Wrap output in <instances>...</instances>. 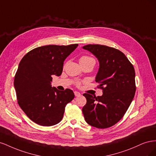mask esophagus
Segmentation results:
<instances>
[{"mask_svg": "<svg viewBox=\"0 0 156 156\" xmlns=\"http://www.w3.org/2000/svg\"><path fill=\"white\" fill-rule=\"evenodd\" d=\"M74 94H75V96H76V97L81 96V93L79 92H77V91H75V92H74Z\"/></svg>", "mask_w": 156, "mask_h": 156, "instance_id": "34e87169", "label": "esophagus"}]
</instances>
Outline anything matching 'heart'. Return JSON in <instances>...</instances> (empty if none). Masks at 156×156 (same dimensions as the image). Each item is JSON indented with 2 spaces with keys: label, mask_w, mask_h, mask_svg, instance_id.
Returning a JSON list of instances; mask_svg holds the SVG:
<instances>
[{
  "label": "heart",
  "mask_w": 156,
  "mask_h": 156,
  "mask_svg": "<svg viewBox=\"0 0 156 156\" xmlns=\"http://www.w3.org/2000/svg\"><path fill=\"white\" fill-rule=\"evenodd\" d=\"M80 62H88V61H90V60H94V59L90 56H83L82 57H81L80 58ZM95 61V60H94ZM77 86H80V84H81V83L80 82H77Z\"/></svg>",
  "instance_id": "1"
}]
</instances>
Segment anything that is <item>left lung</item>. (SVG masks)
<instances>
[{"instance_id":"left-lung-1","label":"left lung","mask_w":156,"mask_h":156,"mask_svg":"<svg viewBox=\"0 0 156 156\" xmlns=\"http://www.w3.org/2000/svg\"><path fill=\"white\" fill-rule=\"evenodd\" d=\"M84 49L90 51L100 62L96 77L102 89L101 96L85 93L87 103L83 113L87 123L97 128L105 129L120 121L134 98L135 72L126 56L115 48L106 45L88 44Z\"/></svg>"}]
</instances>
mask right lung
<instances>
[{
  "label": "right lung",
  "instance_id": "obj_1",
  "mask_svg": "<svg viewBox=\"0 0 156 156\" xmlns=\"http://www.w3.org/2000/svg\"><path fill=\"white\" fill-rule=\"evenodd\" d=\"M77 46H41L21 59L14 77V87L19 105L35 123L51 126L62 120L66 105L75 95L69 88L60 91L52 87V75L62 74L64 61Z\"/></svg>",
  "mask_w": 156,
  "mask_h": 156
}]
</instances>
